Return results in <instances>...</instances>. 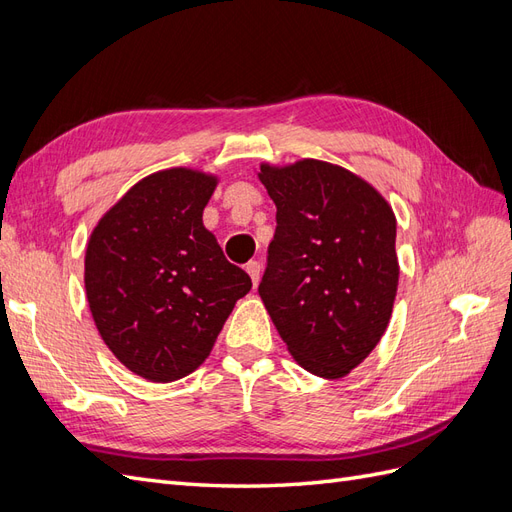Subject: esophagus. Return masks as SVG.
<instances>
[{
	"instance_id": "1",
	"label": "esophagus",
	"mask_w": 512,
	"mask_h": 512,
	"mask_svg": "<svg viewBox=\"0 0 512 512\" xmlns=\"http://www.w3.org/2000/svg\"><path fill=\"white\" fill-rule=\"evenodd\" d=\"M245 271L250 273V277H252V284H254V288L258 286V282H260V271H262V267H260V262L258 260H250L245 265Z\"/></svg>"
}]
</instances>
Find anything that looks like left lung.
Here are the masks:
<instances>
[{
  "mask_svg": "<svg viewBox=\"0 0 512 512\" xmlns=\"http://www.w3.org/2000/svg\"><path fill=\"white\" fill-rule=\"evenodd\" d=\"M258 179L277 207L260 299L303 369L344 378L391 320L395 213L367 181L329 162L262 164Z\"/></svg>",
  "mask_w": 512,
  "mask_h": 512,
  "instance_id": "obj_1",
  "label": "left lung"
}]
</instances>
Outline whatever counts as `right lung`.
Wrapping results in <instances>:
<instances>
[{"instance_id":"obj_1","label":"right lung","mask_w":512,"mask_h":512,"mask_svg":"<svg viewBox=\"0 0 512 512\" xmlns=\"http://www.w3.org/2000/svg\"><path fill=\"white\" fill-rule=\"evenodd\" d=\"M215 185L192 168L160 170L130 188L89 237L91 316L108 350L145 380L192 374L252 288L203 226Z\"/></svg>"}]
</instances>
